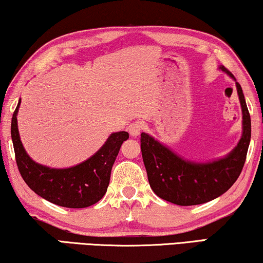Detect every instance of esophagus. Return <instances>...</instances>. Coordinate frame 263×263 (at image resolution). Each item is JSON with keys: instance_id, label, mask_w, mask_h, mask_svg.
Returning <instances> with one entry per match:
<instances>
[{"instance_id": "34e87169", "label": "esophagus", "mask_w": 263, "mask_h": 263, "mask_svg": "<svg viewBox=\"0 0 263 263\" xmlns=\"http://www.w3.org/2000/svg\"><path fill=\"white\" fill-rule=\"evenodd\" d=\"M142 129H143V123L141 122V121H135V122L129 124V127H128L129 134H130L132 136L140 135V133L142 132Z\"/></svg>"}]
</instances>
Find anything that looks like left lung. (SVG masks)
Listing matches in <instances>:
<instances>
[{
	"instance_id": "1",
	"label": "left lung",
	"mask_w": 263,
	"mask_h": 263,
	"mask_svg": "<svg viewBox=\"0 0 263 263\" xmlns=\"http://www.w3.org/2000/svg\"><path fill=\"white\" fill-rule=\"evenodd\" d=\"M222 71L234 78L224 66ZM236 81V79H235ZM243 114V133L237 146L226 158L208 163L181 159L146 133L141 134V152L148 181L155 195L170 203L189 206L208 203L227 192L245 166L252 123L241 85L236 82Z\"/></svg>"
}]
</instances>
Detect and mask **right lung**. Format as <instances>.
Instances as JSON below:
<instances>
[{
    "instance_id": "add662e5",
    "label": "right lung",
    "mask_w": 263,
    "mask_h": 263,
    "mask_svg": "<svg viewBox=\"0 0 263 263\" xmlns=\"http://www.w3.org/2000/svg\"><path fill=\"white\" fill-rule=\"evenodd\" d=\"M18 106L20 102L11 119V140L18 172L29 189L53 204L70 209L87 208L101 200L108 190L121 144L129 138L128 133H114L96 154L77 166L49 168L34 162L22 146L17 130Z\"/></svg>"
}]
</instances>
